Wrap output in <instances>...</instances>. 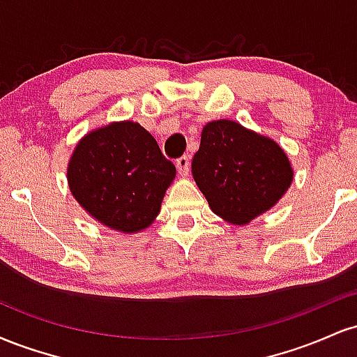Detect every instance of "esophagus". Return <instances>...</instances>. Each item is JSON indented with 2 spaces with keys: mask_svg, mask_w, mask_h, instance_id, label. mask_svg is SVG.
<instances>
[{
  "mask_svg": "<svg viewBox=\"0 0 357 357\" xmlns=\"http://www.w3.org/2000/svg\"><path fill=\"white\" fill-rule=\"evenodd\" d=\"M190 158L188 155H183V158H179L178 161H176V167H178V173L181 176H188L190 173Z\"/></svg>",
  "mask_w": 357,
  "mask_h": 357,
  "instance_id": "1",
  "label": "esophagus"
}]
</instances>
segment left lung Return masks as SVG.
Instances as JSON below:
<instances>
[{"label":"left lung","instance_id":"1","mask_svg":"<svg viewBox=\"0 0 357 357\" xmlns=\"http://www.w3.org/2000/svg\"><path fill=\"white\" fill-rule=\"evenodd\" d=\"M191 171L213 213L233 225H247L268 211L294 179L289 158L275 141L227 119L203 127Z\"/></svg>","mask_w":357,"mask_h":357}]
</instances>
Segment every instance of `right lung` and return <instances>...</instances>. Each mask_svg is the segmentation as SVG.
Returning <instances> with one entry per match:
<instances>
[{
  "label": "right lung",
  "mask_w": 357,
  "mask_h": 357,
  "mask_svg": "<svg viewBox=\"0 0 357 357\" xmlns=\"http://www.w3.org/2000/svg\"><path fill=\"white\" fill-rule=\"evenodd\" d=\"M174 176V165L155 139L132 121L112 122L82 137L67 169L80 206L122 233H137L153 223Z\"/></svg>",
  "instance_id": "add662e5"
}]
</instances>
